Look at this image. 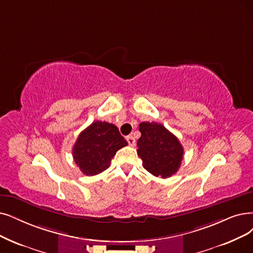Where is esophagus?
Wrapping results in <instances>:
<instances>
[{
  "instance_id": "esophagus-1",
  "label": "esophagus",
  "mask_w": 253,
  "mask_h": 253,
  "mask_svg": "<svg viewBox=\"0 0 253 253\" xmlns=\"http://www.w3.org/2000/svg\"><path fill=\"white\" fill-rule=\"evenodd\" d=\"M126 141H127L128 145H130V146H135V144H136V140H135V138H134L133 136H127V137H126Z\"/></svg>"
}]
</instances>
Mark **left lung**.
Masks as SVG:
<instances>
[{"instance_id": "obj_1", "label": "left lung", "mask_w": 253, "mask_h": 253, "mask_svg": "<svg viewBox=\"0 0 253 253\" xmlns=\"http://www.w3.org/2000/svg\"><path fill=\"white\" fill-rule=\"evenodd\" d=\"M141 137L137 142L138 156L143 167L155 176L167 178L176 173L184 148L178 139L161 124L142 123L139 125Z\"/></svg>"}]
</instances>
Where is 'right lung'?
<instances>
[{"instance_id":"add662e5","label":"right lung","mask_w":253,"mask_h":253,"mask_svg":"<svg viewBox=\"0 0 253 253\" xmlns=\"http://www.w3.org/2000/svg\"><path fill=\"white\" fill-rule=\"evenodd\" d=\"M126 145L116 126L97 120L79 135L73 157L84 174L96 175L109 168L116 151Z\"/></svg>"}]
</instances>
